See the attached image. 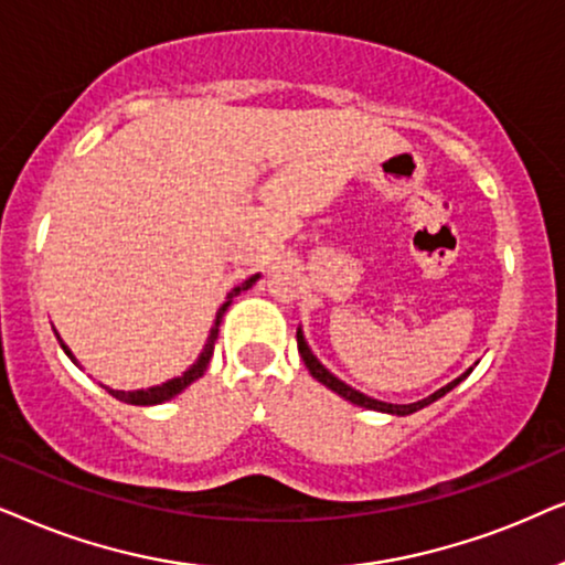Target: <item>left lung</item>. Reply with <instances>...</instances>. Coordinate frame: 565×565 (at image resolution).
Wrapping results in <instances>:
<instances>
[{"instance_id":"obj_1","label":"left lung","mask_w":565,"mask_h":565,"mask_svg":"<svg viewBox=\"0 0 565 565\" xmlns=\"http://www.w3.org/2000/svg\"><path fill=\"white\" fill-rule=\"evenodd\" d=\"M297 349H299V353H302V361H305V366H307V370H310L312 377L318 380V382H322V385H326L328 390H333V393H338V395H341V397H345V401H351L353 405H361V408H370V411H382V413H393V416H411V413H416V411H420V408H426V405H431L434 401H439L441 395H447L449 390L460 385V382H462L465 377H468V374L472 372V366H470L468 372L460 374V377L452 380V382H449V385H445V387H441V390H436L434 395L424 397V401H418V403H408V405H395V403H382V401H374V397L364 395V393H359V390H353V387L345 385V382L338 380L335 374H330V372L326 370V366L320 364L318 356H315L310 345H307L305 335H302V328H297Z\"/></svg>"}]
</instances>
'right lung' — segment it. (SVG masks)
<instances>
[{"label": "right lung", "instance_id": "add662e5", "mask_svg": "<svg viewBox=\"0 0 565 565\" xmlns=\"http://www.w3.org/2000/svg\"><path fill=\"white\" fill-rule=\"evenodd\" d=\"M255 281H258V274L250 276V278H247V281H243V284H239V287H235V289L230 291L227 302H224V305L220 307V312H216V320H214V326H212V333H209V338H206L204 351H201V356L195 359V364L191 366V370L183 372V374H180V377H175V380H168V382H162V385L149 387V390H134V393H124V390H110V387H105V390H108V393H110L113 397H118L120 403H129V405H157V403H164V401H170V397H175V395L183 393V390H185L188 385H193L195 380L204 377V372H206V366H209V359H212V353H214L216 335H220L222 318H224V312H227V307L232 305V299H235V297L239 295V291L250 289ZM56 338H58V333H56ZM58 343H62V349H64L66 356H70V359L74 361L70 345H66V343L62 341V338H58Z\"/></svg>", "mask_w": 565, "mask_h": 565}]
</instances>
